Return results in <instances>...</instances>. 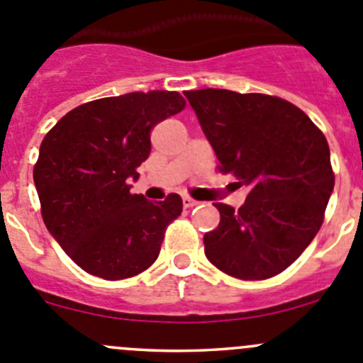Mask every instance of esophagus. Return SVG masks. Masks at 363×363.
Returning <instances> with one entry per match:
<instances>
[{
    "label": "esophagus",
    "mask_w": 363,
    "mask_h": 363,
    "mask_svg": "<svg viewBox=\"0 0 363 363\" xmlns=\"http://www.w3.org/2000/svg\"><path fill=\"white\" fill-rule=\"evenodd\" d=\"M196 203H199L196 200L189 199V196H182V206H184L186 209H191V207H195Z\"/></svg>",
    "instance_id": "esophagus-1"
}]
</instances>
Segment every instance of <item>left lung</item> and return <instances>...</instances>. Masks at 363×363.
<instances>
[{
	"label": "left lung",
	"mask_w": 363,
	"mask_h": 363,
	"mask_svg": "<svg viewBox=\"0 0 363 363\" xmlns=\"http://www.w3.org/2000/svg\"><path fill=\"white\" fill-rule=\"evenodd\" d=\"M214 149L218 170L250 186L238 211L214 203L220 223L203 235L211 264L241 280L291 266L321 228L335 184L321 129L298 106L221 88L184 92Z\"/></svg>",
	"instance_id": "8db88e82"
}]
</instances>
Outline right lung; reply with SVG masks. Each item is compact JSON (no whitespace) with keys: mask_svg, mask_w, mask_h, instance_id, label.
<instances>
[{"mask_svg":"<svg viewBox=\"0 0 363 363\" xmlns=\"http://www.w3.org/2000/svg\"><path fill=\"white\" fill-rule=\"evenodd\" d=\"M181 94L131 92L70 110L44 136L33 181L45 227L67 255L104 280L140 275L157 259L182 199L133 195L150 154V131L184 110Z\"/></svg>","mask_w":363,"mask_h":363,"instance_id":"add662e5","label":"right lung"}]
</instances>
